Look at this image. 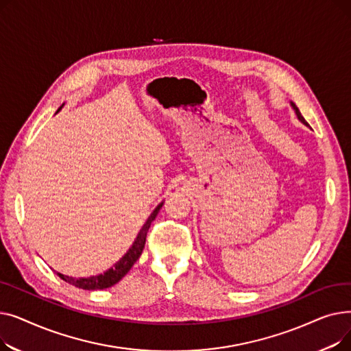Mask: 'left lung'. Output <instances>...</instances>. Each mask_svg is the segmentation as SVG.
<instances>
[{
  "label": "left lung",
  "instance_id": "8db88e82",
  "mask_svg": "<svg viewBox=\"0 0 351 351\" xmlns=\"http://www.w3.org/2000/svg\"><path fill=\"white\" fill-rule=\"evenodd\" d=\"M291 106H293V109H294V112H296V115H298V118H299V121H300V122H303V123H304V125H307V122H306V121H304V118H303V117H302V114H300V110H299V108H298V106H296V105H294V104H293V102H291Z\"/></svg>",
  "mask_w": 351,
  "mask_h": 351
}]
</instances>
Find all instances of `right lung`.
<instances>
[{
  "label": "right lung",
  "instance_id": "obj_1",
  "mask_svg": "<svg viewBox=\"0 0 351 351\" xmlns=\"http://www.w3.org/2000/svg\"><path fill=\"white\" fill-rule=\"evenodd\" d=\"M61 108H62V106H61ZM61 108H60V109H61ZM60 109H58V110H60ZM58 110H57V112H58ZM162 205H163V202H162V204H159V205L155 208V210L151 213V216L147 217V220L145 222V225L142 226L141 232L138 233V236H136V239H135L134 245L131 246V249H129V250L125 253V256H122V259H121L117 265H114V267H110L109 270H106V271L102 273V274L90 276V278H80V279L69 278V276H65V274L58 273V271H57V274L60 276V278H61L62 280H65L66 283H69V285H72V286H75V287H80V289H84V290H102V289H108V287H110V286L117 285V283L123 278V276H125L129 270H131V267L134 266V263L139 259V256L142 254V250H143V247H145V241H146L147 230H149L151 223L154 222L156 215L159 213Z\"/></svg>",
  "mask_w": 351,
  "mask_h": 351
}]
</instances>
